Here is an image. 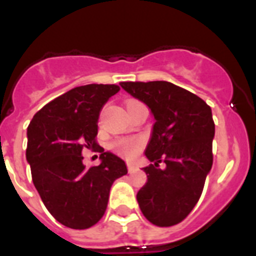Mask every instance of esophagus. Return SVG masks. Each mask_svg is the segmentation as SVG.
Here are the masks:
<instances>
[{
    "instance_id": "esophagus-1",
    "label": "esophagus",
    "mask_w": 256,
    "mask_h": 256,
    "mask_svg": "<svg viewBox=\"0 0 256 256\" xmlns=\"http://www.w3.org/2000/svg\"><path fill=\"white\" fill-rule=\"evenodd\" d=\"M126 166H128V172H130V173H134V172L137 170V166H136L134 164H132V162H128Z\"/></svg>"
}]
</instances>
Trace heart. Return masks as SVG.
Wrapping results in <instances>:
<instances>
[{
    "mask_svg": "<svg viewBox=\"0 0 256 256\" xmlns=\"http://www.w3.org/2000/svg\"><path fill=\"white\" fill-rule=\"evenodd\" d=\"M141 141L137 138H120L114 142V150L126 158H133L141 148Z\"/></svg>",
    "mask_w": 256,
    "mask_h": 256,
    "instance_id": "heart-1",
    "label": "heart"
}]
</instances>
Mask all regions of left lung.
<instances>
[{
  "label": "left lung",
  "instance_id": "left-lung-1",
  "mask_svg": "<svg viewBox=\"0 0 256 256\" xmlns=\"http://www.w3.org/2000/svg\"><path fill=\"white\" fill-rule=\"evenodd\" d=\"M120 86L146 104L155 119L144 150L152 164L144 168L148 182L137 192L140 209L152 224H178L198 204L212 169V108L198 96L165 80ZM162 161L164 170L158 168Z\"/></svg>",
  "mask_w": 256,
  "mask_h": 256
}]
</instances>
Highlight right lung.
Segmentation results:
<instances>
[{
	"label": "right lung",
	"instance_id": "right-lung-1",
	"mask_svg": "<svg viewBox=\"0 0 256 256\" xmlns=\"http://www.w3.org/2000/svg\"><path fill=\"white\" fill-rule=\"evenodd\" d=\"M116 84H87L56 97L33 116L26 130L32 180L51 216L65 227L86 230L105 214L112 183L126 174L119 156L96 142L100 112L119 92ZM84 148L102 154L87 170Z\"/></svg>",
	"mask_w": 256,
	"mask_h": 256
}]
</instances>
